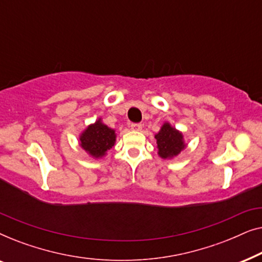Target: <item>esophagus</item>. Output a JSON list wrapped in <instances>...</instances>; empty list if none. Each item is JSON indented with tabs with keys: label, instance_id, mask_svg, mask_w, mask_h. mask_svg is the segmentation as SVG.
Listing matches in <instances>:
<instances>
[{
	"label": "esophagus",
	"instance_id": "obj_1",
	"mask_svg": "<svg viewBox=\"0 0 262 262\" xmlns=\"http://www.w3.org/2000/svg\"><path fill=\"white\" fill-rule=\"evenodd\" d=\"M130 128H131V130H134V131H141L142 130V124L132 123V124H130Z\"/></svg>",
	"mask_w": 262,
	"mask_h": 262
}]
</instances>
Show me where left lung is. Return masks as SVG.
I'll list each match as a JSON object with an SVG mask.
<instances>
[{"instance_id":"8db88e82","label":"left lung","mask_w":262,"mask_h":262,"mask_svg":"<svg viewBox=\"0 0 262 262\" xmlns=\"http://www.w3.org/2000/svg\"><path fill=\"white\" fill-rule=\"evenodd\" d=\"M159 155L162 159H173L185 149L184 136L180 131L171 126L169 123H164L161 130L155 135Z\"/></svg>"}]
</instances>
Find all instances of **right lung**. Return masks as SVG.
I'll list each match as a JSON object with an SVG mask.
<instances>
[{"mask_svg": "<svg viewBox=\"0 0 262 262\" xmlns=\"http://www.w3.org/2000/svg\"><path fill=\"white\" fill-rule=\"evenodd\" d=\"M116 131L105 125L101 119L89 125L80 136V145L89 155L100 159L116 143Z\"/></svg>", "mask_w": 262, "mask_h": 262, "instance_id": "1", "label": "right lung"}]
</instances>
